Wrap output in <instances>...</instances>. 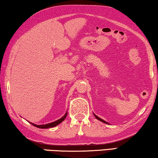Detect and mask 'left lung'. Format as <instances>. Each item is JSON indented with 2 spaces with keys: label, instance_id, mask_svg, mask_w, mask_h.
<instances>
[{
  "label": "left lung",
  "instance_id": "8db88e82",
  "mask_svg": "<svg viewBox=\"0 0 158 158\" xmlns=\"http://www.w3.org/2000/svg\"><path fill=\"white\" fill-rule=\"evenodd\" d=\"M94 116H95V118H96L97 120H100L101 122H102V123H106V124H108L107 122H106L105 120H102V119H101L100 118H99V117H97V116L96 115H94Z\"/></svg>",
  "mask_w": 158,
  "mask_h": 158
}]
</instances>
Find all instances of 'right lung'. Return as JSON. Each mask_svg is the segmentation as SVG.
Returning <instances> with one entry per match:
<instances>
[{"label": "right lung", "mask_w": 158, "mask_h": 158, "mask_svg": "<svg viewBox=\"0 0 158 158\" xmlns=\"http://www.w3.org/2000/svg\"><path fill=\"white\" fill-rule=\"evenodd\" d=\"M67 114H68V113L66 112V114L64 115L61 118L59 119V120L55 121V122L51 123H48V124H45V125H35V124H33V123H30L31 124V125H33V126L36 127L40 128V129H48V128L54 127L58 125L59 124H60L61 122H63V121L64 120V119H65V118H66Z\"/></svg>", "instance_id": "1"}]
</instances>
